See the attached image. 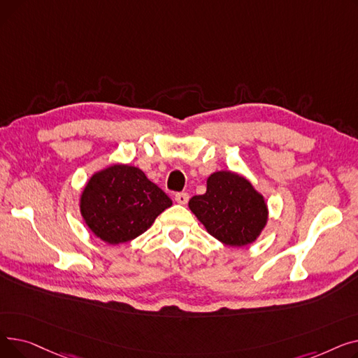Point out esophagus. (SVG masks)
<instances>
[{
  "instance_id": "esophagus-1",
  "label": "esophagus",
  "mask_w": 358,
  "mask_h": 358,
  "mask_svg": "<svg viewBox=\"0 0 358 358\" xmlns=\"http://www.w3.org/2000/svg\"><path fill=\"white\" fill-rule=\"evenodd\" d=\"M189 199H190V196H189V193H177L176 194V201L178 203V204H187V201H189Z\"/></svg>"
}]
</instances>
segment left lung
I'll return each instance as SVG.
<instances>
[{"label": "left lung", "mask_w": 358, "mask_h": 358, "mask_svg": "<svg viewBox=\"0 0 358 358\" xmlns=\"http://www.w3.org/2000/svg\"><path fill=\"white\" fill-rule=\"evenodd\" d=\"M189 208L206 231L229 247L250 245L268 220L264 197L245 177L232 171L213 173L206 193L192 197Z\"/></svg>", "instance_id": "left-lung-1"}]
</instances>
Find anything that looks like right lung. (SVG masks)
Segmentation results:
<instances>
[{
	"label": "right lung",
	"instance_id": "add662e5",
	"mask_svg": "<svg viewBox=\"0 0 358 358\" xmlns=\"http://www.w3.org/2000/svg\"><path fill=\"white\" fill-rule=\"evenodd\" d=\"M173 204L142 169L124 164L107 166L94 174L80 199L81 216L101 241L117 245L131 241Z\"/></svg>",
	"mask_w": 358,
	"mask_h": 358
}]
</instances>
